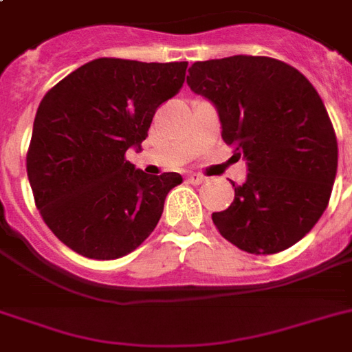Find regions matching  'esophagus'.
Masks as SVG:
<instances>
[{
  "mask_svg": "<svg viewBox=\"0 0 352 352\" xmlns=\"http://www.w3.org/2000/svg\"><path fill=\"white\" fill-rule=\"evenodd\" d=\"M188 181L192 182V184H203V182L206 181V177L199 175V173H190V175H188Z\"/></svg>",
  "mask_w": 352,
  "mask_h": 352,
  "instance_id": "esophagus-1",
  "label": "esophagus"
}]
</instances>
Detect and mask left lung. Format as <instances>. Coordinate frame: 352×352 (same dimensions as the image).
<instances>
[{"mask_svg":"<svg viewBox=\"0 0 352 352\" xmlns=\"http://www.w3.org/2000/svg\"><path fill=\"white\" fill-rule=\"evenodd\" d=\"M188 85L217 109L221 135L246 160L234 203L212 214L219 234L248 254H276L322 217L338 168V142L318 91L268 56L195 62Z\"/></svg>","mask_w":352,"mask_h":352,"instance_id":"obj_1","label":"left lung"}]
</instances>
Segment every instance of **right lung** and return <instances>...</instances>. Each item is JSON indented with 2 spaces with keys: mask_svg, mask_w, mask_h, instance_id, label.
I'll list each match as a JSON object with an SVG mask.
<instances>
[{
  "mask_svg": "<svg viewBox=\"0 0 352 352\" xmlns=\"http://www.w3.org/2000/svg\"><path fill=\"white\" fill-rule=\"evenodd\" d=\"M188 62L98 58L52 87L36 111L27 175L45 225L91 259L133 252L159 223L175 171L146 175L126 160L157 107L181 91Z\"/></svg>",
  "mask_w": 352,
  "mask_h": 352,
  "instance_id": "add662e5",
  "label": "right lung"
}]
</instances>
